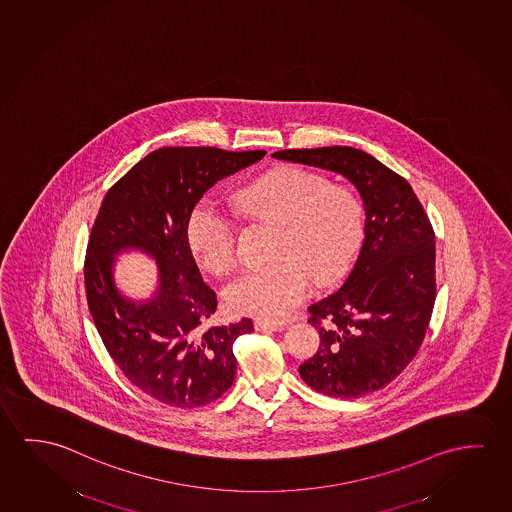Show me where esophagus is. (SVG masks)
<instances>
[{
    "label": "esophagus",
    "mask_w": 512,
    "mask_h": 512,
    "mask_svg": "<svg viewBox=\"0 0 512 512\" xmlns=\"http://www.w3.org/2000/svg\"><path fill=\"white\" fill-rule=\"evenodd\" d=\"M284 328V324L280 323H268V321H262V319L255 321V330L259 331H282Z\"/></svg>",
    "instance_id": "obj_1"
}]
</instances>
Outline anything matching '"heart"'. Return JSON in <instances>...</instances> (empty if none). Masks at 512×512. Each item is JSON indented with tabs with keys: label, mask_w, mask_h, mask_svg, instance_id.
<instances>
[{
	"label": "heart",
	"mask_w": 512,
	"mask_h": 512,
	"mask_svg": "<svg viewBox=\"0 0 512 512\" xmlns=\"http://www.w3.org/2000/svg\"><path fill=\"white\" fill-rule=\"evenodd\" d=\"M248 220L276 227L266 268L246 269L225 296L236 314L280 323L307 299L314 280L335 282L349 268L363 236V209L353 189L321 173L285 166L230 195ZM188 243L207 271L225 273L237 260V225L211 200L188 216Z\"/></svg>",
	"instance_id": "1"
}]
</instances>
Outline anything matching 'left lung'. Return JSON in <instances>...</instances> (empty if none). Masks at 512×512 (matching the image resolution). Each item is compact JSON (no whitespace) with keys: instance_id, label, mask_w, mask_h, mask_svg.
I'll list each match as a JSON object with an SVG mask.
<instances>
[{"instance_id":"obj_1","label":"left lung","mask_w":512,"mask_h":512,"mask_svg":"<svg viewBox=\"0 0 512 512\" xmlns=\"http://www.w3.org/2000/svg\"><path fill=\"white\" fill-rule=\"evenodd\" d=\"M353 182L365 204V239L339 291L308 307L321 344L299 365L319 394L356 399L394 381L422 346L436 299V244L409 182L353 147L278 150Z\"/></svg>"}]
</instances>
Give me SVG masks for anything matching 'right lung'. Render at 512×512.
<instances>
[{
    "label": "right lung",
    "mask_w": 512,
    "mask_h": 512,
    "mask_svg": "<svg viewBox=\"0 0 512 512\" xmlns=\"http://www.w3.org/2000/svg\"><path fill=\"white\" fill-rule=\"evenodd\" d=\"M264 156L216 147L154 150L108 189L95 218L85 257L95 328L124 376L166 406H205L236 378L232 346L253 331L252 319L205 328L218 299L200 276L186 225L207 189ZM126 247L159 260L160 289L147 304L122 299L112 284L114 253Z\"/></svg>",
    "instance_id": "obj_1"
}]
</instances>
